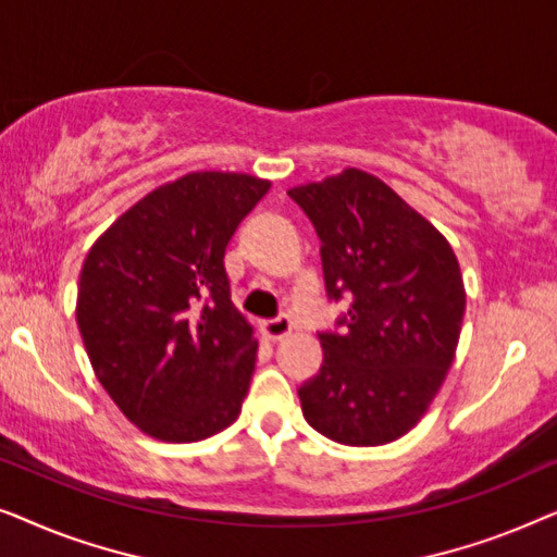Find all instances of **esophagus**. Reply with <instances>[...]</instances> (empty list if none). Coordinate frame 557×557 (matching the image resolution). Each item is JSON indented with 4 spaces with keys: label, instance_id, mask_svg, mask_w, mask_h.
Here are the masks:
<instances>
[{
    "label": "esophagus",
    "instance_id": "1",
    "mask_svg": "<svg viewBox=\"0 0 557 557\" xmlns=\"http://www.w3.org/2000/svg\"><path fill=\"white\" fill-rule=\"evenodd\" d=\"M261 330L269 339H281V337H286L288 332H292V319H288L286 314L265 319V322L261 324Z\"/></svg>",
    "mask_w": 557,
    "mask_h": 557
}]
</instances>
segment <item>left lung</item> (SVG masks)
I'll list each match as a JSON object with an SVG mask.
<instances>
[{"label": "left lung", "mask_w": 557, "mask_h": 557, "mask_svg": "<svg viewBox=\"0 0 557 557\" xmlns=\"http://www.w3.org/2000/svg\"><path fill=\"white\" fill-rule=\"evenodd\" d=\"M322 240L326 296L347 299L324 362L299 387L304 418L347 446L413 429L459 345L463 281L451 246L385 182L345 170L288 189Z\"/></svg>", "instance_id": "8db88e82"}]
</instances>
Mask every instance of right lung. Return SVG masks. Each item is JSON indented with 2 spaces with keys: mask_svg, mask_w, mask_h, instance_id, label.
<instances>
[{
  "mask_svg": "<svg viewBox=\"0 0 557 557\" xmlns=\"http://www.w3.org/2000/svg\"><path fill=\"white\" fill-rule=\"evenodd\" d=\"M269 182L193 172L126 210L88 250L75 319L96 377L149 436L187 444L240 413L256 368L225 248Z\"/></svg>",
  "mask_w": 557,
  "mask_h": 557,
  "instance_id": "add662e5",
  "label": "right lung"
}]
</instances>
